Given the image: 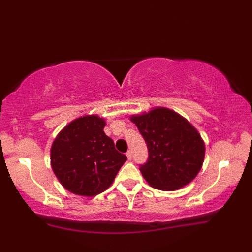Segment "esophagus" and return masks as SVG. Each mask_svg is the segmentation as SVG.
<instances>
[{
	"instance_id": "esophagus-1",
	"label": "esophagus",
	"mask_w": 252,
	"mask_h": 252,
	"mask_svg": "<svg viewBox=\"0 0 252 252\" xmlns=\"http://www.w3.org/2000/svg\"><path fill=\"white\" fill-rule=\"evenodd\" d=\"M126 156H127V158H128L129 160L132 159V151H130V150L127 151V153H126Z\"/></svg>"
}]
</instances>
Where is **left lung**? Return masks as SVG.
Segmentation results:
<instances>
[{"mask_svg": "<svg viewBox=\"0 0 252 252\" xmlns=\"http://www.w3.org/2000/svg\"><path fill=\"white\" fill-rule=\"evenodd\" d=\"M130 119L147 143L148 159L140 165V171L148 184L161 190H175L197 175L205 147L191 124L165 108Z\"/></svg>", "mask_w": 252, "mask_h": 252, "instance_id": "left-lung-1", "label": "left lung"}]
</instances>
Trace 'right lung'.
<instances>
[{"instance_id": "1", "label": "right lung", "mask_w": 252, "mask_h": 252, "mask_svg": "<svg viewBox=\"0 0 252 252\" xmlns=\"http://www.w3.org/2000/svg\"><path fill=\"white\" fill-rule=\"evenodd\" d=\"M105 123L97 116L75 119L55 139L51 147V167L68 191L95 196L108 189L126 155L106 136Z\"/></svg>"}]
</instances>
